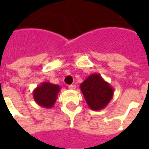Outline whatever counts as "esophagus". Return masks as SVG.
<instances>
[{
    "label": "esophagus",
    "instance_id": "34e87169",
    "mask_svg": "<svg viewBox=\"0 0 149 149\" xmlns=\"http://www.w3.org/2000/svg\"><path fill=\"white\" fill-rule=\"evenodd\" d=\"M68 88L69 89H75L76 88V85H74V84H70V85H68Z\"/></svg>",
    "mask_w": 149,
    "mask_h": 149
}]
</instances>
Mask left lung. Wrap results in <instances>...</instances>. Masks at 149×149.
I'll use <instances>...</instances> for the list:
<instances>
[{
	"instance_id": "1",
	"label": "left lung",
	"mask_w": 149,
	"mask_h": 149,
	"mask_svg": "<svg viewBox=\"0 0 149 149\" xmlns=\"http://www.w3.org/2000/svg\"><path fill=\"white\" fill-rule=\"evenodd\" d=\"M80 88L88 107L95 111L104 109L112 100L114 93L111 84L98 73L88 76L81 83Z\"/></svg>"
}]
</instances>
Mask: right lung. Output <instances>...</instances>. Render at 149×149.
Segmentation results:
<instances>
[{
    "mask_svg": "<svg viewBox=\"0 0 149 149\" xmlns=\"http://www.w3.org/2000/svg\"><path fill=\"white\" fill-rule=\"evenodd\" d=\"M61 87L50 82H42L33 92V99L40 106L51 109L55 104Z\"/></svg>",
    "mask_w": 149,
    "mask_h": 149,
    "instance_id": "right-lung-1",
    "label": "right lung"
}]
</instances>
